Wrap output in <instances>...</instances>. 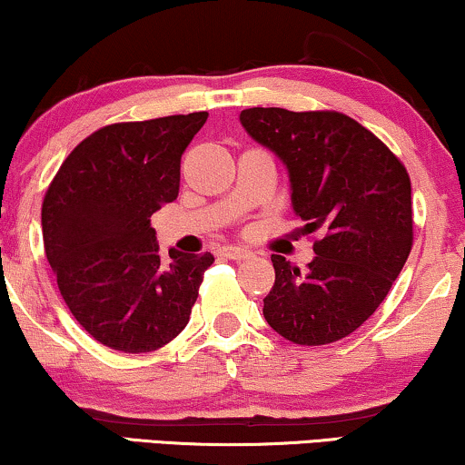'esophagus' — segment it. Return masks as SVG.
<instances>
[{
  "instance_id": "34e87169",
  "label": "esophagus",
  "mask_w": 465,
  "mask_h": 465,
  "mask_svg": "<svg viewBox=\"0 0 465 465\" xmlns=\"http://www.w3.org/2000/svg\"><path fill=\"white\" fill-rule=\"evenodd\" d=\"M220 256L228 258V260H245V258H250L252 253H250V250H245V247L231 245V247H222Z\"/></svg>"
}]
</instances>
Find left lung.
Segmentation results:
<instances>
[{
    "label": "left lung",
    "instance_id": "left-lung-1",
    "mask_svg": "<svg viewBox=\"0 0 465 465\" xmlns=\"http://www.w3.org/2000/svg\"><path fill=\"white\" fill-rule=\"evenodd\" d=\"M239 120L288 167L304 231H322L304 272L271 256L264 320L296 345L345 339L379 309L409 258L411 177L374 133L341 112L250 107Z\"/></svg>",
    "mask_w": 465,
    "mask_h": 465
}]
</instances>
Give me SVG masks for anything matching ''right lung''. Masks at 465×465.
Returning <instances> with one entry per match:
<instances>
[{"instance_id":"1","label":"right lung","mask_w":465,"mask_h":465,"mask_svg":"<svg viewBox=\"0 0 465 465\" xmlns=\"http://www.w3.org/2000/svg\"><path fill=\"white\" fill-rule=\"evenodd\" d=\"M207 112L107 124L75 145L42 203L44 250L61 296L101 345L156 351L186 328L213 256H158L150 215L180 193L183 150Z\"/></svg>"}]
</instances>
